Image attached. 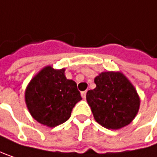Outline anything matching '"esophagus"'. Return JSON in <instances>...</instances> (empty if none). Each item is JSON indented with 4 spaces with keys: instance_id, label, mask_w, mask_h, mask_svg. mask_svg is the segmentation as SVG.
<instances>
[{
    "instance_id": "esophagus-1",
    "label": "esophagus",
    "mask_w": 157,
    "mask_h": 157,
    "mask_svg": "<svg viewBox=\"0 0 157 157\" xmlns=\"http://www.w3.org/2000/svg\"><path fill=\"white\" fill-rule=\"evenodd\" d=\"M86 94H87V91L85 90V91H82L81 92V97L83 98V99H85L86 98Z\"/></svg>"
}]
</instances>
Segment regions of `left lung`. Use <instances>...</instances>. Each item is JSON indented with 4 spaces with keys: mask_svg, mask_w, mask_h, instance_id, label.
<instances>
[{
    "mask_svg": "<svg viewBox=\"0 0 157 157\" xmlns=\"http://www.w3.org/2000/svg\"><path fill=\"white\" fill-rule=\"evenodd\" d=\"M96 88L86 95L95 121L107 129L119 130L137 115L140 97L127 77L120 71H105L95 77Z\"/></svg>",
    "mask_w": 157,
    "mask_h": 157,
    "instance_id": "left-lung-1",
    "label": "left lung"
}]
</instances>
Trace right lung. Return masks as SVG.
Here are the masks:
<instances>
[{"instance_id":"1","label":"right lung","mask_w":157,"mask_h":157,"mask_svg":"<svg viewBox=\"0 0 157 157\" xmlns=\"http://www.w3.org/2000/svg\"><path fill=\"white\" fill-rule=\"evenodd\" d=\"M65 70L46 66L25 89V101L31 116L50 128L67 121L76 103L82 100L76 82L66 78Z\"/></svg>"}]
</instances>
